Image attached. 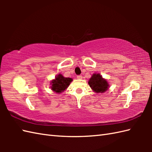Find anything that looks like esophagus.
<instances>
[{"instance_id": "obj_1", "label": "esophagus", "mask_w": 152, "mask_h": 152, "mask_svg": "<svg viewBox=\"0 0 152 152\" xmlns=\"http://www.w3.org/2000/svg\"><path fill=\"white\" fill-rule=\"evenodd\" d=\"M77 78H78V79H82V75H78V76H77Z\"/></svg>"}]
</instances>
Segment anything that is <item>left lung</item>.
I'll list each match as a JSON object with an SVG mask.
<instances>
[{
    "label": "left lung",
    "instance_id": "1",
    "mask_svg": "<svg viewBox=\"0 0 152 152\" xmlns=\"http://www.w3.org/2000/svg\"><path fill=\"white\" fill-rule=\"evenodd\" d=\"M91 88L96 93L105 92L108 89V84L106 80L103 79L99 74H94L88 82Z\"/></svg>",
    "mask_w": 152,
    "mask_h": 152
}]
</instances>
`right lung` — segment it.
Returning <instances> with one entry per match:
<instances>
[{
    "label": "right lung",
    "instance_id": "right-lung-1",
    "mask_svg": "<svg viewBox=\"0 0 152 152\" xmlns=\"http://www.w3.org/2000/svg\"><path fill=\"white\" fill-rule=\"evenodd\" d=\"M72 81V79L70 78H64L61 74L56 76L55 80H52L51 83V89L57 93H60L63 92L64 90H65L70 82Z\"/></svg>",
    "mask_w": 152,
    "mask_h": 152
}]
</instances>
